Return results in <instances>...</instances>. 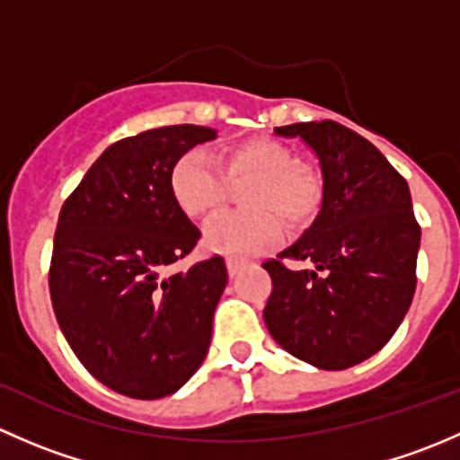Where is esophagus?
I'll list each match as a JSON object with an SVG mask.
<instances>
[{"mask_svg": "<svg viewBox=\"0 0 460 460\" xmlns=\"http://www.w3.org/2000/svg\"><path fill=\"white\" fill-rule=\"evenodd\" d=\"M244 267H247V262H244V260H240V258H226V269H229V276H231V278L238 276V273L243 271Z\"/></svg>", "mask_w": 460, "mask_h": 460, "instance_id": "esophagus-1", "label": "esophagus"}]
</instances>
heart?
Wrapping results in <instances>:
<instances>
[{"label": "heart", "mask_w": 460, "mask_h": 460, "mask_svg": "<svg viewBox=\"0 0 460 460\" xmlns=\"http://www.w3.org/2000/svg\"><path fill=\"white\" fill-rule=\"evenodd\" d=\"M229 182L253 180L244 193L249 213L222 216L204 231V247L225 256H253L278 243L285 225L300 226L318 211L323 187L316 173L300 166L298 155L285 144L256 137L222 153ZM173 202L189 220H211L225 208L229 184L208 153L189 151L169 175Z\"/></svg>", "instance_id": "1"}]
</instances>
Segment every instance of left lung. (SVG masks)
I'll list each match as a JSON object with an SVG mask.
<instances>
[{
	"mask_svg": "<svg viewBox=\"0 0 460 460\" xmlns=\"http://www.w3.org/2000/svg\"><path fill=\"white\" fill-rule=\"evenodd\" d=\"M276 133L318 155L323 207L298 243L262 262L273 285L264 324L296 358L347 369L387 345L414 298L420 226L410 187L372 142L333 119Z\"/></svg>",
	"mask_w": 460,
	"mask_h": 460,
	"instance_id": "obj_1",
	"label": "left lung"
}]
</instances>
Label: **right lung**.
Here are the masks:
<instances>
[{"label": "right lung", "mask_w": 460, "mask_h": 460, "mask_svg": "<svg viewBox=\"0 0 460 460\" xmlns=\"http://www.w3.org/2000/svg\"><path fill=\"white\" fill-rule=\"evenodd\" d=\"M213 137V128L175 124L111 144L59 211L49 271L55 318L80 363L124 396H169L207 356L229 280L225 260L173 276L164 269L200 238L173 202L171 169Z\"/></svg>", "instance_id": "right-lung-1"}]
</instances>
